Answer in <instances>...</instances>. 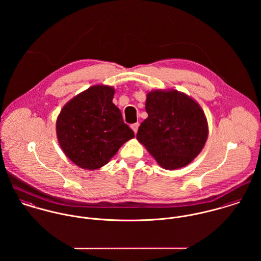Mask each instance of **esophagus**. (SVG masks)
Segmentation results:
<instances>
[{"instance_id": "1", "label": "esophagus", "mask_w": 261, "mask_h": 261, "mask_svg": "<svg viewBox=\"0 0 261 261\" xmlns=\"http://www.w3.org/2000/svg\"><path fill=\"white\" fill-rule=\"evenodd\" d=\"M139 125H140V123L139 122H136V123H133L130 126H132V128L134 129V132H135V134H137V132H138V128H139Z\"/></svg>"}]
</instances>
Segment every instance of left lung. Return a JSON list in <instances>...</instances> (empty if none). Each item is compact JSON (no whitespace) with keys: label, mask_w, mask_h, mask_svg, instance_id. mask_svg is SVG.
<instances>
[{"label":"left lung","mask_w":261,"mask_h":261,"mask_svg":"<svg viewBox=\"0 0 261 261\" xmlns=\"http://www.w3.org/2000/svg\"><path fill=\"white\" fill-rule=\"evenodd\" d=\"M137 139L161 167L175 170L191 163L203 149L208 126L201 108L186 94L173 91H150Z\"/></svg>","instance_id":"1"}]
</instances>
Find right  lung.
<instances>
[{
    "mask_svg": "<svg viewBox=\"0 0 261 261\" xmlns=\"http://www.w3.org/2000/svg\"><path fill=\"white\" fill-rule=\"evenodd\" d=\"M113 94L110 86H92L71 99L57 118L60 147L82 169L101 168L135 137L112 103Z\"/></svg>",
    "mask_w": 261,
    "mask_h": 261,
    "instance_id": "obj_1",
    "label": "right lung"
}]
</instances>
